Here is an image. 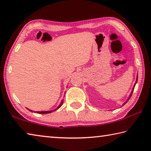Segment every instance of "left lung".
Wrapping results in <instances>:
<instances>
[{
  "instance_id": "left-lung-1",
  "label": "left lung",
  "mask_w": 151,
  "mask_h": 151,
  "mask_svg": "<svg viewBox=\"0 0 151 151\" xmlns=\"http://www.w3.org/2000/svg\"><path fill=\"white\" fill-rule=\"evenodd\" d=\"M138 78V77H137ZM137 81H136V83H135V84H134V87H133V88H132V91H131V94H130V96H129V99H127V101H126V102H125V103L123 104H122V105H124V104H126L127 103V102H128V101H129V99H131V96H132V93H133V91H134V86H135V85H136V83H137Z\"/></svg>"
}]
</instances>
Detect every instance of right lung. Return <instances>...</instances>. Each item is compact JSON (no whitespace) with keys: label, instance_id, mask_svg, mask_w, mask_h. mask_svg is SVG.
Returning a JSON list of instances; mask_svg holds the SVG:
<instances>
[{"label":"right lung","instance_id":"right-lung-1","mask_svg":"<svg viewBox=\"0 0 151 151\" xmlns=\"http://www.w3.org/2000/svg\"><path fill=\"white\" fill-rule=\"evenodd\" d=\"M63 103V101H62V102H61L60 104V105L58 106L57 109H55V110H52V111H36L35 112H36V113H39V114H47V113H50V112H53V111H56V110H57L58 109H59L60 107L61 106H62ZM27 109L29 110V111H30V112H33L32 111H31V110H30V109Z\"/></svg>","mask_w":151,"mask_h":151}]
</instances>
